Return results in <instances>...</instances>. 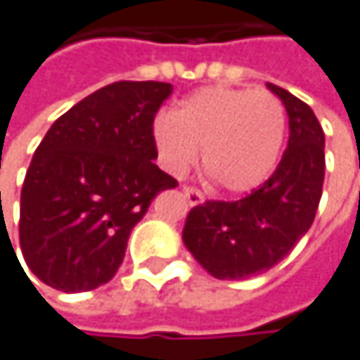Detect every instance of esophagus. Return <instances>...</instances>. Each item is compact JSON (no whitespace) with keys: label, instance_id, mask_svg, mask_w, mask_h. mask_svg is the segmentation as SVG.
<instances>
[{"label":"esophagus","instance_id":"1","mask_svg":"<svg viewBox=\"0 0 360 360\" xmlns=\"http://www.w3.org/2000/svg\"><path fill=\"white\" fill-rule=\"evenodd\" d=\"M184 192H186V198H188L190 205H200V202H205V194H202L198 188H194V186H184Z\"/></svg>","mask_w":360,"mask_h":360}]
</instances>
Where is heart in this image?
I'll use <instances>...</instances> for the list:
<instances>
[{
  "label": "heart",
  "instance_id": "obj_1",
  "mask_svg": "<svg viewBox=\"0 0 360 360\" xmlns=\"http://www.w3.org/2000/svg\"><path fill=\"white\" fill-rule=\"evenodd\" d=\"M285 134L287 109L264 88H202L153 124L158 153L172 174H186L202 149L205 170L228 192H247L266 181Z\"/></svg>",
  "mask_w": 360,
  "mask_h": 360
}]
</instances>
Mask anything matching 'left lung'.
I'll return each mask as SVG.
<instances>
[{
    "instance_id": "1",
    "label": "left lung",
    "mask_w": 360,
    "mask_h": 360,
    "mask_svg": "<svg viewBox=\"0 0 360 360\" xmlns=\"http://www.w3.org/2000/svg\"><path fill=\"white\" fill-rule=\"evenodd\" d=\"M289 115V147L264 186L240 200L194 207L184 243L219 281H247L283 262L310 230L325 181V132L314 111L289 90L268 84Z\"/></svg>"
}]
</instances>
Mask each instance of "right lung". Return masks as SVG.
<instances>
[{
  "label": "right lung",
  "mask_w": 360,
  "mask_h": 360,
  "mask_svg": "<svg viewBox=\"0 0 360 360\" xmlns=\"http://www.w3.org/2000/svg\"><path fill=\"white\" fill-rule=\"evenodd\" d=\"M166 82H113L63 113L37 145L20 192L29 270L65 293L109 283L132 228L176 179L160 170L153 120Z\"/></svg>",
  "instance_id": "obj_1"
}]
</instances>
